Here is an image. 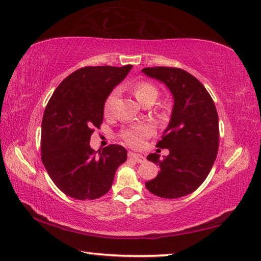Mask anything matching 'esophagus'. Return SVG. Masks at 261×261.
I'll use <instances>...</instances> for the list:
<instances>
[{"label":"esophagus","instance_id":"1","mask_svg":"<svg viewBox=\"0 0 261 261\" xmlns=\"http://www.w3.org/2000/svg\"><path fill=\"white\" fill-rule=\"evenodd\" d=\"M127 155H129V158L132 159V161H135V162H137V163H144V162H145V157H144V155H142V154L129 152V153H127Z\"/></svg>","mask_w":261,"mask_h":261}]
</instances>
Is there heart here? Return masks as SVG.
<instances>
[{"label":"heart","instance_id":"obj_1","mask_svg":"<svg viewBox=\"0 0 261 261\" xmlns=\"http://www.w3.org/2000/svg\"><path fill=\"white\" fill-rule=\"evenodd\" d=\"M131 91L135 95L136 99H137L141 104L145 102L146 99L154 100L155 97L158 96L157 88L151 83H147V82H143V81L137 82V83L132 85ZM115 99H116V91H112L110 95L107 97V99L104 100V104H103L104 115L110 114L112 104H114ZM153 132H154L153 126L149 123L136 124V125H132L124 130L122 134H120V139H122V142L127 146L139 147L143 145L144 141H145L147 137H150Z\"/></svg>","mask_w":261,"mask_h":261}]
</instances>
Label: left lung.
Returning <instances> with one entry per match:
<instances>
[{"label": "left lung", "mask_w": 261, "mask_h": 261, "mask_svg": "<svg viewBox=\"0 0 261 261\" xmlns=\"http://www.w3.org/2000/svg\"><path fill=\"white\" fill-rule=\"evenodd\" d=\"M142 71L165 83L174 98L169 126L157 143L170 154L163 159L158 153L147 155L161 172L145 186L161 198L188 196L203 184L217 158L219 120L215 102L204 85L185 70L153 67Z\"/></svg>", "instance_id": "1"}]
</instances>
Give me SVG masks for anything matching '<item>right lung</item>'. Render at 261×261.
Here are the masks:
<instances>
[{"label": "right lung", "mask_w": 261, "mask_h": 261, "mask_svg": "<svg viewBox=\"0 0 261 261\" xmlns=\"http://www.w3.org/2000/svg\"><path fill=\"white\" fill-rule=\"evenodd\" d=\"M132 65L84 67L54 91L42 119L41 159L55 185L67 196L92 200L106 194L126 150L111 144L96 152L90 137L103 123V104Z\"/></svg>", "instance_id": "1"}]
</instances>
